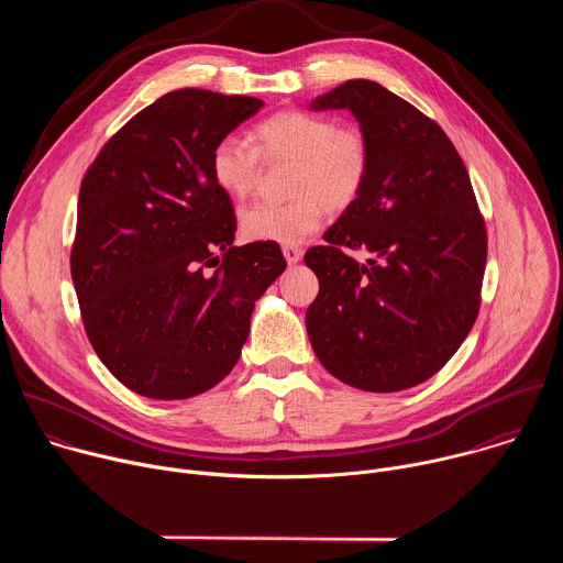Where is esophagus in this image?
Wrapping results in <instances>:
<instances>
[{
  "instance_id": "obj_1",
  "label": "esophagus",
  "mask_w": 563,
  "mask_h": 563,
  "mask_svg": "<svg viewBox=\"0 0 563 563\" xmlns=\"http://www.w3.org/2000/svg\"><path fill=\"white\" fill-rule=\"evenodd\" d=\"M283 254H285V261H287L289 265H296V263H300V258H302V250H300L298 245H285V247H283Z\"/></svg>"
}]
</instances>
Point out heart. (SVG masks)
I'll use <instances>...</instances> for the list:
<instances>
[{"mask_svg":"<svg viewBox=\"0 0 563 563\" xmlns=\"http://www.w3.org/2000/svg\"><path fill=\"white\" fill-rule=\"evenodd\" d=\"M254 146L235 135L220 137L209 155V172L218 189L231 198H247L265 159H289V194L285 205L256 202L240 213V229L250 240L296 245L323 224L325 205L350 207L363 191L372 148L356 126H336L328 115L307 109L280 111L252 131Z\"/></svg>","mask_w":563,"mask_h":563,"instance_id":"1","label":"heart"}]
</instances>
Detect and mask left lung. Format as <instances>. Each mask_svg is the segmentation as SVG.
<instances>
[{
  "label": "left lung",
  "mask_w": 563,
  "mask_h": 563,
  "mask_svg": "<svg viewBox=\"0 0 563 563\" xmlns=\"http://www.w3.org/2000/svg\"><path fill=\"white\" fill-rule=\"evenodd\" d=\"M309 109L352 111L372 148L363 191L305 254L320 285L309 343L352 387H415L452 358L481 305L488 235L467 169L434 120L369 79ZM343 249L371 258L361 266Z\"/></svg>",
  "instance_id": "left-lung-1"
}]
</instances>
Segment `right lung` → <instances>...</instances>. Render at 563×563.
Listing matches in <instances>:
<instances>
[{
	"instance_id": "obj_1",
	"label": "right lung",
	"mask_w": 563,
	"mask_h": 563,
	"mask_svg": "<svg viewBox=\"0 0 563 563\" xmlns=\"http://www.w3.org/2000/svg\"><path fill=\"white\" fill-rule=\"evenodd\" d=\"M263 100L180 89L133 115L98 153L77 200L70 276L85 332L140 396L218 385L250 336L254 302L285 272L278 243L233 247L213 144Z\"/></svg>"
}]
</instances>
